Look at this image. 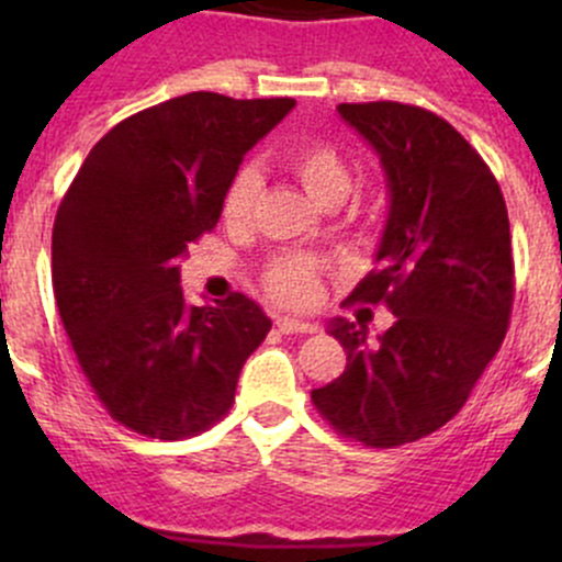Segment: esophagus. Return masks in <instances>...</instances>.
Returning <instances> with one entry per match:
<instances>
[{
	"label": "esophagus",
	"mask_w": 562,
	"mask_h": 562,
	"mask_svg": "<svg viewBox=\"0 0 562 562\" xmlns=\"http://www.w3.org/2000/svg\"><path fill=\"white\" fill-rule=\"evenodd\" d=\"M277 328H280L282 334H313L315 331L313 323L296 321V317H277Z\"/></svg>",
	"instance_id": "34e87169"
}]
</instances>
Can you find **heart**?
<instances>
[{"mask_svg":"<svg viewBox=\"0 0 562 562\" xmlns=\"http://www.w3.org/2000/svg\"><path fill=\"white\" fill-rule=\"evenodd\" d=\"M274 160L282 171H288L310 195L323 206H334L350 192L353 176L337 146L317 138L291 140L274 151ZM260 173L255 168H241L231 179L223 195V217L228 225L247 223L255 203L260 198ZM317 291V266L302 255H282L266 271V293L274 302L288 307H304L313 302Z\"/></svg>","mask_w":562,"mask_h":562,"instance_id":"heart-1","label":"heart"}]
</instances>
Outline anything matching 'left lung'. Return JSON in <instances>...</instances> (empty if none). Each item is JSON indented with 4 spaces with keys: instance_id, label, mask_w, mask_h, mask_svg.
Segmentation results:
<instances>
[{
    "instance_id": "obj_1",
    "label": "left lung",
    "mask_w": 562,
    "mask_h": 562,
    "mask_svg": "<svg viewBox=\"0 0 562 562\" xmlns=\"http://www.w3.org/2000/svg\"><path fill=\"white\" fill-rule=\"evenodd\" d=\"M337 111L381 155L391 195L378 266L350 302L386 304L394 326L367 342L364 326L331 321L348 367L313 405L345 438L396 449L451 422L501 350L512 231L490 166L438 113L391 100Z\"/></svg>"
}]
</instances>
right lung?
<instances>
[{
  "label": "right lung",
  "mask_w": 562,
  "mask_h": 562,
  "mask_svg": "<svg viewBox=\"0 0 562 562\" xmlns=\"http://www.w3.org/2000/svg\"><path fill=\"white\" fill-rule=\"evenodd\" d=\"M296 100L190 92L133 113L94 144L56 212L54 296L108 416L146 438L214 427L269 334L234 293L187 307L179 260L217 225L241 160Z\"/></svg>",
  "instance_id": "1"
}]
</instances>
